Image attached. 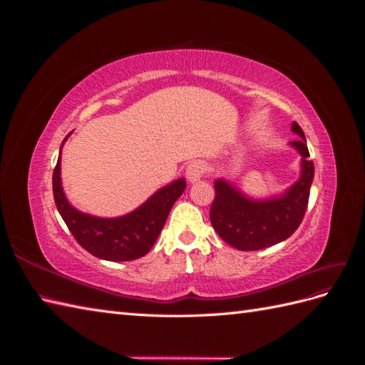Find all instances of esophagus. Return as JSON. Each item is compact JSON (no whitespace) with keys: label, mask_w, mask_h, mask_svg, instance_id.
Here are the masks:
<instances>
[{"label":"esophagus","mask_w":365,"mask_h":365,"mask_svg":"<svg viewBox=\"0 0 365 365\" xmlns=\"http://www.w3.org/2000/svg\"><path fill=\"white\" fill-rule=\"evenodd\" d=\"M205 170H207V168H205L204 161H192L189 165H187L185 176L190 182H195V181H200L202 178V176L205 175Z\"/></svg>","instance_id":"esophagus-1"}]
</instances>
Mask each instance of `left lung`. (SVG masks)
Masks as SVG:
<instances>
[{
    "label": "left lung",
    "instance_id": "obj_1",
    "mask_svg": "<svg viewBox=\"0 0 365 365\" xmlns=\"http://www.w3.org/2000/svg\"><path fill=\"white\" fill-rule=\"evenodd\" d=\"M292 130L300 135L291 145L302 153V176L280 197L269 201H251L231 184L217 180L216 196L210 207V220L216 233L228 245L240 251H256L272 247L288 239L300 227L309 202L314 181V161L309 160L304 132L292 123Z\"/></svg>",
    "mask_w": 365,
    "mask_h": 365
}]
</instances>
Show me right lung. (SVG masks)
<instances>
[{"label":"right lung","mask_w":365,"mask_h":365,"mask_svg":"<svg viewBox=\"0 0 365 365\" xmlns=\"http://www.w3.org/2000/svg\"><path fill=\"white\" fill-rule=\"evenodd\" d=\"M184 189L185 181L181 178L150 196L135 212L115 219H102L77 212L68 204L61 185V155L53 172L54 202L77 244L93 256L111 262L134 260L148 254Z\"/></svg>","instance_id":"1"}]
</instances>
